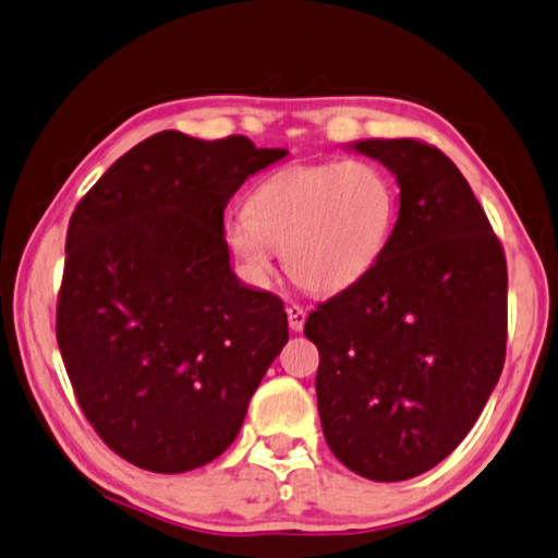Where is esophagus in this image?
Instances as JSON below:
<instances>
[{
    "mask_svg": "<svg viewBox=\"0 0 558 558\" xmlns=\"http://www.w3.org/2000/svg\"><path fill=\"white\" fill-rule=\"evenodd\" d=\"M287 315H289V328L293 332H301L303 325H306V311H303L301 306H296V303H293V306L287 308Z\"/></svg>",
    "mask_w": 558,
    "mask_h": 558,
    "instance_id": "34e87169",
    "label": "esophagus"
}]
</instances>
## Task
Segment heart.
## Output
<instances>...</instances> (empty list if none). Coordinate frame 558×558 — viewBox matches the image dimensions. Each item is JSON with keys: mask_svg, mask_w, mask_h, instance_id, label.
<instances>
[{"mask_svg": "<svg viewBox=\"0 0 558 558\" xmlns=\"http://www.w3.org/2000/svg\"><path fill=\"white\" fill-rule=\"evenodd\" d=\"M396 214V186L374 162L289 167L255 186L247 214L228 218L226 243L252 281H265L283 250L293 281L332 293L381 259Z\"/></svg>", "mask_w": 558, "mask_h": 558, "instance_id": "heart-1", "label": "heart"}]
</instances>
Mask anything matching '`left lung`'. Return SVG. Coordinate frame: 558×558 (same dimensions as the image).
Listing matches in <instances>:
<instances>
[{"label":"left lung","instance_id":"obj_1","mask_svg":"<svg viewBox=\"0 0 558 558\" xmlns=\"http://www.w3.org/2000/svg\"><path fill=\"white\" fill-rule=\"evenodd\" d=\"M347 148L391 170L401 206L381 259L306 320L320 352L323 435L372 481L425 474L459 447L496 388L508 338V267L464 174L433 145Z\"/></svg>","mask_w":558,"mask_h":558}]
</instances>
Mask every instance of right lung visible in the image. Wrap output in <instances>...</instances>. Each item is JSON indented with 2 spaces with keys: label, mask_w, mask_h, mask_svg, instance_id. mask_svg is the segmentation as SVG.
I'll return each mask as SVG.
<instances>
[{
  "label": "right lung",
  "mask_w": 558,
  "mask_h": 558,
  "mask_svg": "<svg viewBox=\"0 0 558 558\" xmlns=\"http://www.w3.org/2000/svg\"><path fill=\"white\" fill-rule=\"evenodd\" d=\"M245 135H150L70 218L58 347L77 403L116 454L184 474L233 445L289 340L275 293L230 269L223 211L287 157Z\"/></svg>",
  "instance_id": "obj_1"
}]
</instances>
